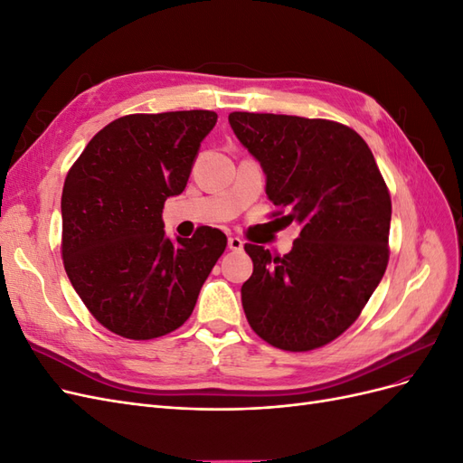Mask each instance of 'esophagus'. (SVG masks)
I'll use <instances>...</instances> for the list:
<instances>
[{"mask_svg":"<svg viewBox=\"0 0 463 463\" xmlns=\"http://www.w3.org/2000/svg\"><path fill=\"white\" fill-rule=\"evenodd\" d=\"M228 247H230V250H241L243 249V240H240V237H230Z\"/></svg>","mask_w":463,"mask_h":463,"instance_id":"obj_1","label":"esophagus"}]
</instances>
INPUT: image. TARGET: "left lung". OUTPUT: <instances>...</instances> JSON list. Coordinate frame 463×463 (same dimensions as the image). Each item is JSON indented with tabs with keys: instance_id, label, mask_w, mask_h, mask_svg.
<instances>
[{
	"instance_id": "obj_1",
	"label": "left lung",
	"mask_w": 463,
	"mask_h": 463,
	"mask_svg": "<svg viewBox=\"0 0 463 463\" xmlns=\"http://www.w3.org/2000/svg\"><path fill=\"white\" fill-rule=\"evenodd\" d=\"M230 125L262 165L278 206L270 216L299 226L284 257L245 243L253 259L241 288L245 317L270 345L311 352L354 325L384 276L390 191L369 145L347 125L249 111H232Z\"/></svg>"
}]
</instances>
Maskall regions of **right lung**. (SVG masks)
Segmentation results:
<instances>
[{"label":"right lung","mask_w":463,"mask_h":463,"mask_svg":"<svg viewBox=\"0 0 463 463\" xmlns=\"http://www.w3.org/2000/svg\"><path fill=\"white\" fill-rule=\"evenodd\" d=\"M216 111L131 114L98 131L69 167L61 194V257L80 301L128 340L160 338L191 317L228 245L216 228L164 235L162 208L185 189Z\"/></svg>","instance_id":"right-lung-1"}]
</instances>
